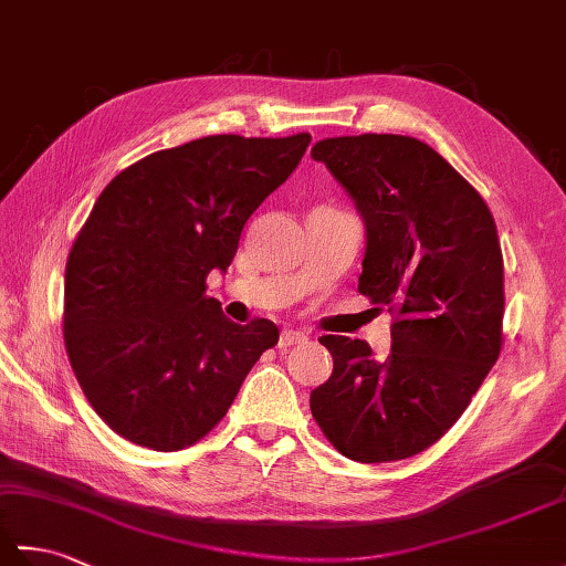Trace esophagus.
Wrapping results in <instances>:
<instances>
[{
    "instance_id": "1",
    "label": "esophagus",
    "mask_w": 566,
    "mask_h": 566,
    "mask_svg": "<svg viewBox=\"0 0 566 566\" xmlns=\"http://www.w3.org/2000/svg\"><path fill=\"white\" fill-rule=\"evenodd\" d=\"M306 335L302 331H282L280 333V347H292L296 343H304Z\"/></svg>"
}]
</instances>
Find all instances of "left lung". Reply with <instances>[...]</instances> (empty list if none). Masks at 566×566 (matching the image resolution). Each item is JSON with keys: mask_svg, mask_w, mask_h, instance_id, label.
Instances as JSON below:
<instances>
[{"mask_svg": "<svg viewBox=\"0 0 566 566\" xmlns=\"http://www.w3.org/2000/svg\"><path fill=\"white\" fill-rule=\"evenodd\" d=\"M311 158L365 221L357 290L387 306L391 353L323 335L333 375L311 413L355 462L406 460L448 432L501 353L503 258L479 191L423 140L363 134L318 140Z\"/></svg>", "mask_w": 566, "mask_h": 566, "instance_id": "obj_1", "label": "left lung"}]
</instances>
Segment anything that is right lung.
<instances>
[{
  "mask_svg": "<svg viewBox=\"0 0 566 566\" xmlns=\"http://www.w3.org/2000/svg\"><path fill=\"white\" fill-rule=\"evenodd\" d=\"M308 143L207 136L134 163L99 195L67 258L63 333L84 396L122 438L195 444L280 340L268 318L228 321L207 276L226 272Z\"/></svg>",
  "mask_w": 566,
  "mask_h": 566,
  "instance_id": "add662e5",
  "label": "right lung"
}]
</instances>
